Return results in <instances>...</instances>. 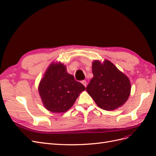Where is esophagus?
Masks as SVG:
<instances>
[{"label": "esophagus", "mask_w": 156, "mask_h": 156, "mask_svg": "<svg viewBox=\"0 0 156 156\" xmlns=\"http://www.w3.org/2000/svg\"><path fill=\"white\" fill-rule=\"evenodd\" d=\"M82 83H83V85L84 86V87H87V81H85V80H83V81H82V82H81Z\"/></svg>", "instance_id": "34e87169"}]
</instances>
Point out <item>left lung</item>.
Masks as SVG:
<instances>
[{"label":"left lung","instance_id":"left-lung-1","mask_svg":"<svg viewBox=\"0 0 156 156\" xmlns=\"http://www.w3.org/2000/svg\"><path fill=\"white\" fill-rule=\"evenodd\" d=\"M92 73L86 90L99 107L112 111L127 100L131 91L129 80L110 61L105 60L103 64L94 61Z\"/></svg>","mask_w":156,"mask_h":156}]
</instances>
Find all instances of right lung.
<instances>
[{
	"label": "right lung",
	"mask_w": 156,
	"mask_h": 156,
	"mask_svg": "<svg viewBox=\"0 0 156 156\" xmlns=\"http://www.w3.org/2000/svg\"><path fill=\"white\" fill-rule=\"evenodd\" d=\"M39 93L47 109L64 112L73 106L79 94L86 88L67 72L62 64L49 66L39 85Z\"/></svg>",
	"instance_id": "right-lung-1"
}]
</instances>
